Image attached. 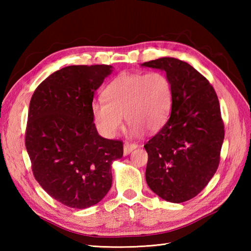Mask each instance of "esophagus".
Returning a JSON list of instances; mask_svg holds the SVG:
<instances>
[{
  "mask_svg": "<svg viewBox=\"0 0 251 251\" xmlns=\"http://www.w3.org/2000/svg\"><path fill=\"white\" fill-rule=\"evenodd\" d=\"M137 148V145H135V143H129V142H125L124 143V155H128V154L132 151L135 150V149Z\"/></svg>",
  "mask_w": 251,
  "mask_h": 251,
  "instance_id": "34e87169",
  "label": "esophagus"
}]
</instances>
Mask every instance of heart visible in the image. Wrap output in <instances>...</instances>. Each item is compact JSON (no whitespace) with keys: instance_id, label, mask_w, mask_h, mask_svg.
I'll use <instances>...</instances> for the list:
<instances>
[{"instance_id":"obj_1","label":"heart","mask_w":251,"mask_h":251,"mask_svg":"<svg viewBox=\"0 0 251 251\" xmlns=\"http://www.w3.org/2000/svg\"><path fill=\"white\" fill-rule=\"evenodd\" d=\"M103 97L94 101L90 111L99 134L111 139L122 129L124 116L132 137L161 129L170 115L174 93L166 74L152 71L121 74L105 87Z\"/></svg>"}]
</instances>
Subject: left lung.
Returning <instances> with one entry per match:
<instances>
[{
  "label": "left lung",
  "mask_w": 251,
  "mask_h": 251,
  "mask_svg": "<svg viewBox=\"0 0 251 251\" xmlns=\"http://www.w3.org/2000/svg\"><path fill=\"white\" fill-rule=\"evenodd\" d=\"M141 67L166 72L174 93L167 123L145 146L147 183L161 199L183 202L205 188L219 166L225 139L219 100L188 62L163 57Z\"/></svg>",
  "instance_id": "obj_1"
}]
</instances>
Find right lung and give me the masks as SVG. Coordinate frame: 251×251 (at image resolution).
<instances>
[{
	"label": "right lung",
	"instance_id": "right-lung-1",
	"mask_svg": "<svg viewBox=\"0 0 251 251\" xmlns=\"http://www.w3.org/2000/svg\"><path fill=\"white\" fill-rule=\"evenodd\" d=\"M112 71L106 65L62 68L30 101L25 148L32 172L47 194L70 208L102 200L112 185V163L123 156V142L99 136L90 111Z\"/></svg>",
	"mask_w": 251,
	"mask_h": 251
}]
</instances>
